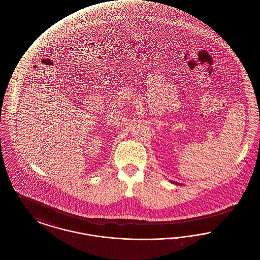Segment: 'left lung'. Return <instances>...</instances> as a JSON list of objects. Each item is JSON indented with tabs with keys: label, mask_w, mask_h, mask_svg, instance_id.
Returning <instances> with one entry per match:
<instances>
[{
	"label": "left lung",
	"mask_w": 260,
	"mask_h": 260,
	"mask_svg": "<svg viewBox=\"0 0 260 260\" xmlns=\"http://www.w3.org/2000/svg\"><path fill=\"white\" fill-rule=\"evenodd\" d=\"M171 183H174V184H180V185H182V184H181V183H176V182H173V181H172V182H171Z\"/></svg>",
	"instance_id": "left-lung-1"
}]
</instances>
